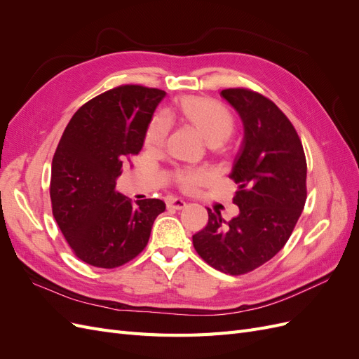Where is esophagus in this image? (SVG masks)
Segmentation results:
<instances>
[{
    "label": "esophagus",
    "mask_w": 359,
    "mask_h": 359,
    "mask_svg": "<svg viewBox=\"0 0 359 359\" xmlns=\"http://www.w3.org/2000/svg\"><path fill=\"white\" fill-rule=\"evenodd\" d=\"M166 205H168V208H170V210H182L187 203H186V201H182V199L172 198L166 202Z\"/></svg>",
    "instance_id": "34e87169"
}]
</instances>
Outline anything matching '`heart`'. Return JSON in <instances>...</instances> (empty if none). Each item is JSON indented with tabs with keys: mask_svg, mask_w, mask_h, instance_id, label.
Segmentation results:
<instances>
[{
	"mask_svg": "<svg viewBox=\"0 0 359 359\" xmlns=\"http://www.w3.org/2000/svg\"><path fill=\"white\" fill-rule=\"evenodd\" d=\"M170 115L178 116L182 121L193 126L211 147L222 145L235 130V116L229 107L210 97L184 95L173 104ZM168 133L169 126L166 119L154 116L147 127L145 145L154 151L161 149L166 142ZM206 181L208 177L202 170H181L175 177V182L184 191H194Z\"/></svg>",
	"mask_w": 359,
	"mask_h": 359,
	"instance_id": "b5f03b06",
	"label": "heart"
}]
</instances>
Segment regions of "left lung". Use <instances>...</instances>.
Listing matches in <instances>:
<instances>
[{"label": "left lung", "instance_id": "left-lung-1", "mask_svg": "<svg viewBox=\"0 0 359 359\" xmlns=\"http://www.w3.org/2000/svg\"><path fill=\"white\" fill-rule=\"evenodd\" d=\"M244 123V140L231 173L240 214L224 222L208 210L193 235L198 255L224 274L241 276L273 259L290 238L307 199V161L289 118L268 97L248 88L220 93Z\"/></svg>", "mask_w": 359, "mask_h": 359}]
</instances>
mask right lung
Here are the masks:
<instances>
[{
	"instance_id": "add662e5",
	"label": "right lung",
	"mask_w": 359,
	"mask_h": 359,
	"mask_svg": "<svg viewBox=\"0 0 359 359\" xmlns=\"http://www.w3.org/2000/svg\"><path fill=\"white\" fill-rule=\"evenodd\" d=\"M166 93L119 85L82 104L52 158L50 202L72 252L82 262L112 269L147 247L160 199L132 202L115 190L123 163L142 149L147 127Z\"/></svg>"
}]
</instances>
